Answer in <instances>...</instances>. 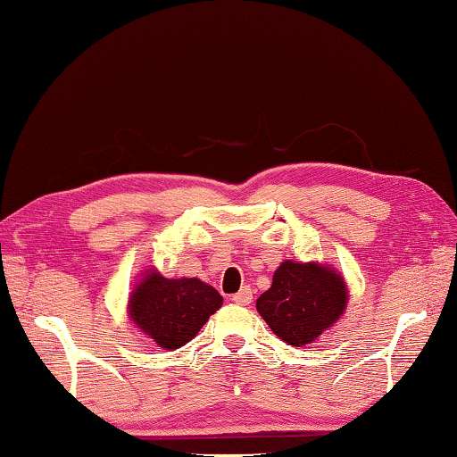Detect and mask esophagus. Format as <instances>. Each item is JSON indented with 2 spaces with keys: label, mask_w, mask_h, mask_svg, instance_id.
Masks as SVG:
<instances>
[{
  "label": "esophagus",
  "mask_w": 457,
  "mask_h": 457,
  "mask_svg": "<svg viewBox=\"0 0 457 457\" xmlns=\"http://www.w3.org/2000/svg\"><path fill=\"white\" fill-rule=\"evenodd\" d=\"M233 301L237 303V305H249V303L253 301L251 287H243L241 291H238L237 295H233Z\"/></svg>",
  "instance_id": "esophagus-1"
}]
</instances>
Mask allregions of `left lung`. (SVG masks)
<instances>
[{
	"label": "left lung",
	"mask_w": 457,
	"mask_h": 457,
	"mask_svg": "<svg viewBox=\"0 0 457 457\" xmlns=\"http://www.w3.org/2000/svg\"><path fill=\"white\" fill-rule=\"evenodd\" d=\"M347 299V285L335 269L285 261L270 289L257 299V311L278 339L303 347L339 321Z\"/></svg>",
	"instance_id": "left-lung-1"
}]
</instances>
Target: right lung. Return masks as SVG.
<instances>
[{
  "label": "right lung",
  "instance_id": "obj_1",
  "mask_svg": "<svg viewBox=\"0 0 457 457\" xmlns=\"http://www.w3.org/2000/svg\"><path fill=\"white\" fill-rule=\"evenodd\" d=\"M222 297L200 278H166L146 270L128 301V315L158 347L179 349L196 337Z\"/></svg>",
  "mask_w": 457,
  "mask_h": 457
}]
</instances>
